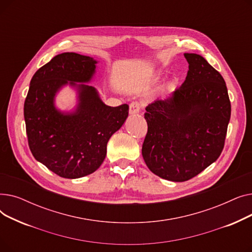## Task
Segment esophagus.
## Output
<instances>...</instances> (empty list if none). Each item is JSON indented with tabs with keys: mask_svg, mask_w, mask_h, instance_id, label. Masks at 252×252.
Masks as SVG:
<instances>
[{
	"mask_svg": "<svg viewBox=\"0 0 252 252\" xmlns=\"http://www.w3.org/2000/svg\"><path fill=\"white\" fill-rule=\"evenodd\" d=\"M142 108V104L138 101H135L129 104V114H136L139 113Z\"/></svg>",
	"mask_w": 252,
	"mask_h": 252,
	"instance_id": "1",
	"label": "esophagus"
}]
</instances>
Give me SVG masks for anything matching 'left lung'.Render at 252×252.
<instances>
[{
  "label": "left lung",
  "mask_w": 252,
  "mask_h": 252,
  "mask_svg": "<svg viewBox=\"0 0 252 252\" xmlns=\"http://www.w3.org/2000/svg\"><path fill=\"white\" fill-rule=\"evenodd\" d=\"M184 56L189 70L183 85L146 107L148 131L142 146L148 168L173 182L188 181L218 159L231 117L220 73L200 55Z\"/></svg>",
  "instance_id": "obj_1"
}]
</instances>
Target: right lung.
Listing matches in <instances>:
<instances>
[{
  "instance_id": "1",
  "label": "right lung",
  "mask_w": 252,
  "mask_h": 252,
  "mask_svg": "<svg viewBox=\"0 0 252 252\" xmlns=\"http://www.w3.org/2000/svg\"><path fill=\"white\" fill-rule=\"evenodd\" d=\"M97 63L76 53L55 56L33 74L24 102L26 135L33 157L65 179L97 170L110 137L128 115V105L110 107L94 87L86 85ZM67 84L77 90L78 105L73 112L63 113L56 108L55 97Z\"/></svg>"
}]
</instances>
